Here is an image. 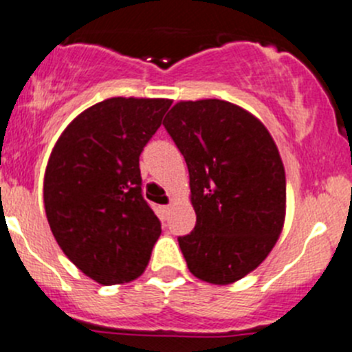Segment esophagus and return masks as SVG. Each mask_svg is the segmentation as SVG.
I'll list each match as a JSON object with an SVG mask.
<instances>
[{
    "mask_svg": "<svg viewBox=\"0 0 352 352\" xmlns=\"http://www.w3.org/2000/svg\"><path fill=\"white\" fill-rule=\"evenodd\" d=\"M170 210H172V204H166V206H162V213L163 217H168Z\"/></svg>",
    "mask_w": 352,
    "mask_h": 352,
    "instance_id": "esophagus-1",
    "label": "esophagus"
}]
</instances>
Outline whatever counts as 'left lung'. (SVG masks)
<instances>
[{
	"mask_svg": "<svg viewBox=\"0 0 352 352\" xmlns=\"http://www.w3.org/2000/svg\"><path fill=\"white\" fill-rule=\"evenodd\" d=\"M189 168L196 227L179 237L194 277L241 280L265 261L285 221V170L252 113L223 100L179 101L163 120Z\"/></svg>",
	"mask_w": 352,
	"mask_h": 352,
	"instance_id": "1",
	"label": "left lung"
}]
</instances>
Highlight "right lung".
<instances>
[{
	"label": "right lung",
	"mask_w": 352,
	"mask_h": 352,
	"mask_svg": "<svg viewBox=\"0 0 352 352\" xmlns=\"http://www.w3.org/2000/svg\"><path fill=\"white\" fill-rule=\"evenodd\" d=\"M172 101L110 98L58 138L44 173V210L58 245L101 285L132 282L148 267L162 223L141 192L139 156Z\"/></svg>",
	"instance_id": "right-lung-1"
}]
</instances>
